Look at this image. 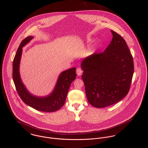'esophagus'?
Segmentation results:
<instances>
[{
  "instance_id": "obj_1",
  "label": "esophagus",
  "mask_w": 148,
  "mask_h": 148,
  "mask_svg": "<svg viewBox=\"0 0 148 148\" xmlns=\"http://www.w3.org/2000/svg\"><path fill=\"white\" fill-rule=\"evenodd\" d=\"M82 73V70L80 68H78L77 69H76V73L78 76H80L81 75Z\"/></svg>"
}]
</instances>
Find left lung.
<instances>
[{
  "label": "left lung",
  "instance_id": "obj_1",
  "mask_svg": "<svg viewBox=\"0 0 148 148\" xmlns=\"http://www.w3.org/2000/svg\"><path fill=\"white\" fill-rule=\"evenodd\" d=\"M106 50L82 61L81 77L89 103L97 108L114 105L128 94L134 71L133 57L126 42L113 30Z\"/></svg>",
  "mask_w": 148,
  "mask_h": 148
}]
</instances>
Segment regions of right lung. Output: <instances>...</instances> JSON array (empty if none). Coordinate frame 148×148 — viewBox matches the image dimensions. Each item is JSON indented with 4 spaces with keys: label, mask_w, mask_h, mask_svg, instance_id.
<instances>
[{
    "label": "right lung",
    "mask_w": 148,
    "mask_h": 148,
    "mask_svg": "<svg viewBox=\"0 0 148 148\" xmlns=\"http://www.w3.org/2000/svg\"><path fill=\"white\" fill-rule=\"evenodd\" d=\"M33 37L28 36L21 42L13 61L12 77L17 92L22 101L27 105L43 112H54L62 108L66 102L71 84L76 77V68H72L62 72L57 81L54 91L49 96L38 97L30 94L21 80L19 66L23 47Z\"/></svg>",
    "instance_id": "1"
}]
</instances>
